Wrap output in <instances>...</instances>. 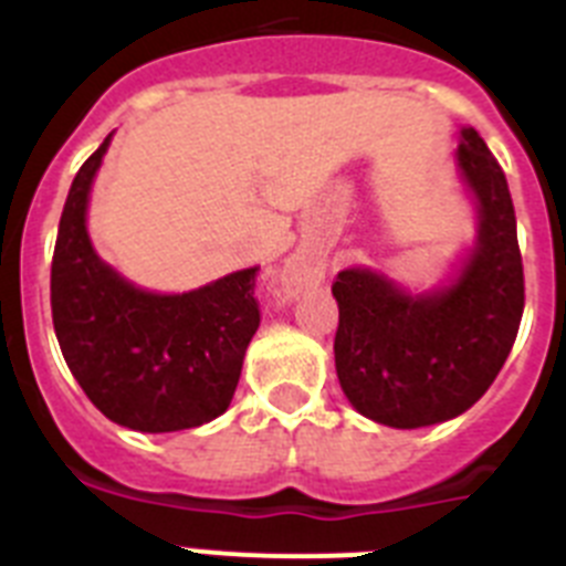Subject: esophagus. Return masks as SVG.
<instances>
[{
	"mask_svg": "<svg viewBox=\"0 0 566 566\" xmlns=\"http://www.w3.org/2000/svg\"><path fill=\"white\" fill-rule=\"evenodd\" d=\"M294 289H297V283H294V272H286L283 277L277 280V286H274V294H277V300H292L294 297Z\"/></svg>",
	"mask_w": 566,
	"mask_h": 566,
	"instance_id": "obj_1",
	"label": "esophagus"
}]
</instances>
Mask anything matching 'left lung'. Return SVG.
<instances>
[{
  "label": "left lung",
  "instance_id": "8db88e82",
  "mask_svg": "<svg viewBox=\"0 0 566 566\" xmlns=\"http://www.w3.org/2000/svg\"><path fill=\"white\" fill-rule=\"evenodd\" d=\"M453 158L476 234L448 277L422 292L379 269L352 266L332 286L339 388L354 411L399 431L448 422L476 405L502 371L524 312L507 178L473 127L459 129Z\"/></svg>",
  "mask_w": 566,
  "mask_h": 566
}]
</instances>
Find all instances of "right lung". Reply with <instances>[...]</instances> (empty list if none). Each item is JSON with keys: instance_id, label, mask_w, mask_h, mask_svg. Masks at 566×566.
<instances>
[{"instance_id": "add662e5", "label": "right lung", "mask_w": 566, "mask_h": 566, "mask_svg": "<svg viewBox=\"0 0 566 566\" xmlns=\"http://www.w3.org/2000/svg\"><path fill=\"white\" fill-rule=\"evenodd\" d=\"M113 133L82 164L64 201L50 269L53 328L64 363L109 422L172 433L221 417L260 326L258 266L189 292H149L98 258L90 192Z\"/></svg>"}]
</instances>
